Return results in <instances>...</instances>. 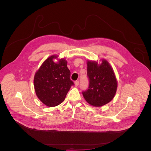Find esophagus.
I'll use <instances>...</instances> for the list:
<instances>
[{
	"label": "esophagus",
	"instance_id": "obj_1",
	"mask_svg": "<svg viewBox=\"0 0 151 151\" xmlns=\"http://www.w3.org/2000/svg\"><path fill=\"white\" fill-rule=\"evenodd\" d=\"M78 84H79V81H75V83H74L75 86H78Z\"/></svg>",
	"mask_w": 151,
	"mask_h": 151
}]
</instances>
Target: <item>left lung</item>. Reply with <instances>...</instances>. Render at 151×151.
<instances>
[{
    "label": "left lung",
    "mask_w": 151,
    "mask_h": 151,
    "mask_svg": "<svg viewBox=\"0 0 151 151\" xmlns=\"http://www.w3.org/2000/svg\"><path fill=\"white\" fill-rule=\"evenodd\" d=\"M87 75L89 80L88 90L83 92L87 103L94 107H101L114 97L117 89V80L114 70L108 60H86Z\"/></svg>",
    "instance_id": "obj_1"
}]
</instances>
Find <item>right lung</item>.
Masks as SVG:
<instances>
[{
	"label": "right lung",
	"mask_w": 151,
	"mask_h": 151,
	"mask_svg": "<svg viewBox=\"0 0 151 151\" xmlns=\"http://www.w3.org/2000/svg\"><path fill=\"white\" fill-rule=\"evenodd\" d=\"M53 55L48 57L36 71L34 86L36 95L43 104L48 107L56 106L65 101L71 86L70 71L65 58ZM56 59L55 63L53 60Z\"/></svg>",
	"instance_id": "1"
}]
</instances>
